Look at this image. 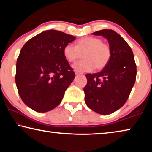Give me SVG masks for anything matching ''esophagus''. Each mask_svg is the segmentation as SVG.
Instances as JSON below:
<instances>
[{
  "label": "esophagus",
  "instance_id": "1",
  "mask_svg": "<svg viewBox=\"0 0 152 152\" xmlns=\"http://www.w3.org/2000/svg\"><path fill=\"white\" fill-rule=\"evenodd\" d=\"M75 74L76 75H81V74H82V73L80 72H78V71H75Z\"/></svg>",
  "mask_w": 152,
  "mask_h": 152
}]
</instances>
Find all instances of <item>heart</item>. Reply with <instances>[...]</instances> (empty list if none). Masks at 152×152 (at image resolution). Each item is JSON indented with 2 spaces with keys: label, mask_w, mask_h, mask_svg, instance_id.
<instances>
[{
  "label": "heart",
  "mask_w": 152,
  "mask_h": 152,
  "mask_svg": "<svg viewBox=\"0 0 152 152\" xmlns=\"http://www.w3.org/2000/svg\"><path fill=\"white\" fill-rule=\"evenodd\" d=\"M64 58L69 62H74L84 57V60L73 65L78 72H91L95 67L101 70L106 66L110 59L111 51L109 45L99 38L84 37L77 41L76 46L68 43L63 50Z\"/></svg>",
  "instance_id": "b5f03b06"
}]
</instances>
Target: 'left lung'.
I'll use <instances>...</instances> for the list:
<instances>
[{
    "mask_svg": "<svg viewBox=\"0 0 152 152\" xmlns=\"http://www.w3.org/2000/svg\"><path fill=\"white\" fill-rule=\"evenodd\" d=\"M92 34L108 40L111 56L101 72L86 74L84 99L93 111L109 115L124 105L134 86L137 74L134 56L128 43L113 30L103 29Z\"/></svg>",
    "mask_w": 152,
    "mask_h": 152,
    "instance_id": "left-lung-1",
    "label": "left lung"
}]
</instances>
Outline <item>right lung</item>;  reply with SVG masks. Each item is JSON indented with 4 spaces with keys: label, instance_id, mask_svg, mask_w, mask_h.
I'll return each instance as SVG.
<instances>
[{
    "label": "right lung",
    "instance_id": "add662e5",
    "mask_svg": "<svg viewBox=\"0 0 152 152\" xmlns=\"http://www.w3.org/2000/svg\"><path fill=\"white\" fill-rule=\"evenodd\" d=\"M73 35L47 30L23 45L17 58L15 82L24 103L35 111L45 113L58 106L75 78L64 58L65 45Z\"/></svg>",
    "mask_w": 152,
    "mask_h": 152
}]
</instances>
